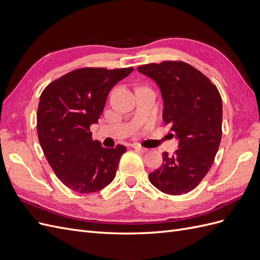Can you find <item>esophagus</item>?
<instances>
[{"mask_svg":"<svg viewBox=\"0 0 260 260\" xmlns=\"http://www.w3.org/2000/svg\"><path fill=\"white\" fill-rule=\"evenodd\" d=\"M132 146H133V148L136 149L137 152H140V153H146V152H147V148H145V147H143V146H141V145H139V144H133Z\"/></svg>","mask_w":260,"mask_h":260,"instance_id":"1","label":"esophagus"}]
</instances>
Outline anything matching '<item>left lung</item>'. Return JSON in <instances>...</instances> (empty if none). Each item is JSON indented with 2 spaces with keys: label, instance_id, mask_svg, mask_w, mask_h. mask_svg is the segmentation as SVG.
<instances>
[{
  "label": "left lung",
  "instance_id": "left-lung-1",
  "mask_svg": "<svg viewBox=\"0 0 260 260\" xmlns=\"http://www.w3.org/2000/svg\"><path fill=\"white\" fill-rule=\"evenodd\" d=\"M159 86L162 119L179 140L174 155L162 153V166L151 172L159 191L181 195L192 191L206 176L221 141L222 101L217 86L193 66L166 60L138 67Z\"/></svg>",
  "mask_w": 260,
  "mask_h": 260
}]
</instances>
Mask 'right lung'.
<instances>
[{"label":"right lung","instance_id":"add662e5","mask_svg":"<svg viewBox=\"0 0 260 260\" xmlns=\"http://www.w3.org/2000/svg\"><path fill=\"white\" fill-rule=\"evenodd\" d=\"M133 67L80 68L50 83L38 106L39 142L55 175L70 190L98 192L112 182L127 148L92 140L91 124L103 113L113 86Z\"/></svg>","mask_w":260,"mask_h":260}]
</instances>
